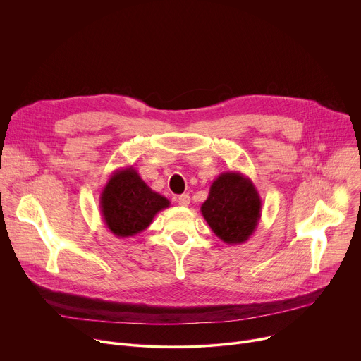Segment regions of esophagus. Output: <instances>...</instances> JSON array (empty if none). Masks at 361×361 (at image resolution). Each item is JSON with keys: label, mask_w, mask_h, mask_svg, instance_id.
Returning <instances> with one entry per match:
<instances>
[{"label": "esophagus", "mask_w": 361, "mask_h": 361, "mask_svg": "<svg viewBox=\"0 0 361 361\" xmlns=\"http://www.w3.org/2000/svg\"><path fill=\"white\" fill-rule=\"evenodd\" d=\"M178 205H181V207H187V205L190 204V195L188 194H181L177 200Z\"/></svg>", "instance_id": "esophagus-1"}]
</instances>
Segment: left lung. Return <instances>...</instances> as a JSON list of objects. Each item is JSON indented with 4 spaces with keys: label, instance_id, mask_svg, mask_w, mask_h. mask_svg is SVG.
<instances>
[{
    "label": "left lung",
    "instance_id": "left-lung-1",
    "mask_svg": "<svg viewBox=\"0 0 361 361\" xmlns=\"http://www.w3.org/2000/svg\"><path fill=\"white\" fill-rule=\"evenodd\" d=\"M201 214L213 233L227 244H243L262 219V198L252 181L240 171L221 173L210 187Z\"/></svg>",
    "mask_w": 361,
    "mask_h": 361
}]
</instances>
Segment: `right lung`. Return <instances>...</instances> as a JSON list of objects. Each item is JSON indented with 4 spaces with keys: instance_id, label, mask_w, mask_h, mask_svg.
I'll return each instance as SVG.
<instances>
[{
    "instance_id": "right-lung-1",
    "label": "right lung",
    "mask_w": 361,
    "mask_h": 361,
    "mask_svg": "<svg viewBox=\"0 0 361 361\" xmlns=\"http://www.w3.org/2000/svg\"><path fill=\"white\" fill-rule=\"evenodd\" d=\"M169 207V198L152 191L133 166L116 170L99 195L102 219L117 238L144 231L154 217Z\"/></svg>"
}]
</instances>
